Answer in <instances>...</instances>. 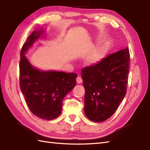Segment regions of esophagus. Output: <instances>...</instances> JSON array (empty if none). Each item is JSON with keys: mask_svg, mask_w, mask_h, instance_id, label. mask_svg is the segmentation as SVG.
Returning a JSON list of instances; mask_svg holds the SVG:
<instances>
[{"mask_svg": "<svg viewBox=\"0 0 150 150\" xmlns=\"http://www.w3.org/2000/svg\"><path fill=\"white\" fill-rule=\"evenodd\" d=\"M76 81H77V83H79V84L81 83V82H82V77H80V76H78V77H77V79H76Z\"/></svg>", "mask_w": 150, "mask_h": 150, "instance_id": "1", "label": "esophagus"}]
</instances>
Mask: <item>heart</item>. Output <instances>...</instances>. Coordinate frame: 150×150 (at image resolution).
I'll return each instance as SVG.
<instances>
[{"label":"heart","mask_w":150,"mask_h":150,"mask_svg":"<svg viewBox=\"0 0 150 150\" xmlns=\"http://www.w3.org/2000/svg\"><path fill=\"white\" fill-rule=\"evenodd\" d=\"M105 50L104 48H100L98 50L97 52L92 54L90 56H89L88 58L86 59V62L88 65H93L97 63L99 60L103 58L104 55Z\"/></svg>","instance_id":"heart-1"}]
</instances>
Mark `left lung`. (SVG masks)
I'll return each mask as SVG.
<instances>
[{
    "label": "left lung",
    "mask_w": 150,
    "mask_h": 150,
    "mask_svg": "<svg viewBox=\"0 0 150 150\" xmlns=\"http://www.w3.org/2000/svg\"><path fill=\"white\" fill-rule=\"evenodd\" d=\"M128 47L82 69L84 112L93 122L112 116L126 93L129 68Z\"/></svg>",
    "instance_id": "8db88e82"
}]
</instances>
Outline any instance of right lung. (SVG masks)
I'll list each match as a JSON object with an SVG mask.
<instances>
[{
	"instance_id": "obj_1",
	"label": "right lung",
	"mask_w": 150,
	"mask_h": 150,
	"mask_svg": "<svg viewBox=\"0 0 150 150\" xmlns=\"http://www.w3.org/2000/svg\"><path fill=\"white\" fill-rule=\"evenodd\" d=\"M35 31L22 46L19 63V84L30 110L35 115L45 120L59 117L66 95L76 85L75 73L42 71L30 64L24 53L42 34Z\"/></svg>"
}]
</instances>
